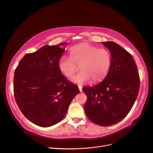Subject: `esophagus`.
<instances>
[{"mask_svg":"<svg viewBox=\"0 0 153 153\" xmlns=\"http://www.w3.org/2000/svg\"><path fill=\"white\" fill-rule=\"evenodd\" d=\"M78 88H79V91H80V93H82V86H78Z\"/></svg>","mask_w":153,"mask_h":153,"instance_id":"esophagus-1","label":"esophagus"}]
</instances>
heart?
I'll return each mask as SVG.
<instances>
[{"mask_svg":"<svg viewBox=\"0 0 153 153\" xmlns=\"http://www.w3.org/2000/svg\"><path fill=\"white\" fill-rule=\"evenodd\" d=\"M69 53L70 57L62 56L59 58L57 66L60 72L67 78L72 77L79 66L81 71L71 79L75 83L84 85L91 79L93 83L102 82L110 71L112 60L108 50L82 43L71 47Z\"/></svg>","mask_w":153,"mask_h":153,"instance_id":"obj_1","label":"heart"}]
</instances>
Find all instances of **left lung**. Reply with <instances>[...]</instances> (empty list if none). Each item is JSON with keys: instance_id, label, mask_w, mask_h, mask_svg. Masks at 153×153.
<instances>
[{"instance_id": "8db88e82", "label": "left lung", "mask_w": 153, "mask_h": 153, "mask_svg": "<svg viewBox=\"0 0 153 153\" xmlns=\"http://www.w3.org/2000/svg\"><path fill=\"white\" fill-rule=\"evenodd\" d=\"M112 56V66L101 83L82 88L87 96L85 111L92 122L103 127L120 122L135 102L140 76L131 55L114 42H104Z\"/></svg>"}]
</instances>
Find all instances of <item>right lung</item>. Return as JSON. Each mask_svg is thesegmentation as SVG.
<instances>
[{"label":"right lung","mask_w":153,"mask_h":153,"mask_svg":"<svg viewBox=\"0 0 153 153\" xmlns=\"http://www.w3.org/2000/svg\"><path fill=\"white\" fill-rule=\"evenodd\" d=\"M44 46L26 53L15 71L13 92L19 109L30 121L41 127L60 122L79 90L68 82L58 68L59 58L65 49Z\"/></svg>","instance_id":"1"}]
</instances>
